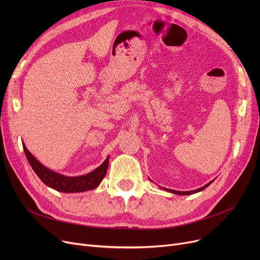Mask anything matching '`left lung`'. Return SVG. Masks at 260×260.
<instances>
[{
    "mask_svg": "<svg viewBox=\"0 0 260 260\" xmlns=\"http://www.w3.org/2000/svg\"><path fill=\"white\" fill-rule=\"evenodd\" d=\"M215 180V179H214ZM214 180L210 181L209 183H207L206 185H203L202 187L200 188H197V189H194V190H186V192H181V190H175V189H170V188H167V187H162L165 190H168V192L170 193H173V194H177V195H192V194H195V193H198V192H201V190H203L204 188H207Z\"/></svg>",
    "mask_w": 260,
    "mask_h": 260,
    "instance_id": "8db88e82",
    "label": "left lung"
}]
</instances>
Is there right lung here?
<instances>
[{"label":"right lung","mask_w":260,"mask_h":260,"mask_svg":"<svg viewBox=\"0 0 260 260\" xmlns=\"http://www.w3.org/2000/svg\"><path fill=\"white\" fill-rule=\"evenodd\" d=\"M23 148L27 160H28L30 167L38 175L39 178L47 186L62 193H80L93 189L101 183L107 172L109 156H107V158L100 167H98L92 172L83 176L68 177L53 172L44 167L42 163L34 157V155L27 149L24 143Z\"/></svg>","instance_id":"obj_1"}]
</instances>
